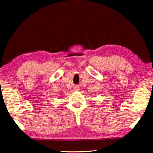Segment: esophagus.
<instances>
[{
    "label": "esophagus",
    "instance_id": "1",
    "mask_svg": "<svg viewBox=\"0 0 153 153\" xmlns=\"http://www.w3.org/2000/svg\"><path fill=\"white\" fill-rule=\"evenodd\" d=\"M74 90L75 91H79L80 90V88L78 86H75L74 88Z\"/></svg>",
    "mask_w": 153,
    "mask_h": 153
}]
</instances>
